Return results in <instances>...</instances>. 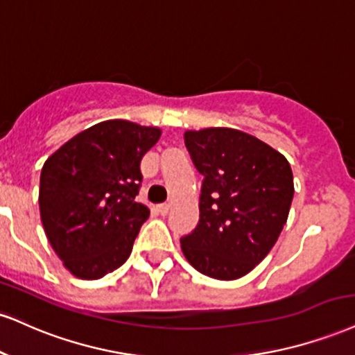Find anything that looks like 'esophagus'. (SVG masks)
Listing matches in <instances>:
<instances>
[{
  "label": "esophagus",
  "mask_w": 355,
  "mask_h": 355,
  "mask_svg": "<svg viewBox=\"0 0 355 355\" xmlns=\"http://www.w3.org/2000/svg\"><path fill=\"white\" fill-rule=\"evenodd\" d=\"M157 210H159L160 215H166V213H168V210H170V205L168 203L157 205Z\"/></svg>",
  "instance_id": "esophagus-1"
}]
</instances>
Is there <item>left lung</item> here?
Returning a JSON list of instances; mask_svg holds the SVG:
<instances>
[{"label":"left lung","instance_id":"obj_1","mask_svg":"<svg viewBox=\"0 0 355 355\" xmlns=\"http://www.w3.org/2000/svg\"><path fill=\"white\" fill-rule=\"evenodd\" d=\"M185 145L203 175L200 221L180 240L205 276L232 281L270 253L291 208L293 170L283 153L230 127L187 130Z\"/></svg>","mask_w":355,"mask_h":355}]
</instances>
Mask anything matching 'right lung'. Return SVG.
<instances>
[{"mask_svg":"<svg viewBox=\"0 0 355 355\" xmlns=\"http://www.w3.org/2000/svg\"><path fill=\"white\" fill-rule=\"evenodd\" d=\"M159 127L112 119L59 147L41 170L40 211L49 245L80 279H99L127 261L150 210L135 202L140 160Z\"/></svg>","mask_w":355,"mask_h":355,"instance_id":"obj_1","label":"right lung"}]
</instances>
